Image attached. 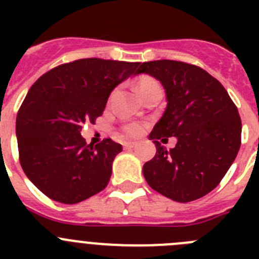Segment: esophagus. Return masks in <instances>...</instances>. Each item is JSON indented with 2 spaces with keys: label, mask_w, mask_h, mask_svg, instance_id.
Returning <instances> with one entry per match:
<instances>
[{
  "label": "esophagus",
  "mask_w": 259,
  "mask_h": 259,
  "mask_svg": "<svg viewBox=\"0 0 259 259\" xmlns=\"http://www.w3.org/2000/svg\"><path fill=\"white\" fill-rule=\"evenodd\" d=\"M123 146H124L125 149H131V148L136 146V143H134V141H127V143L123 144Z\"/></svg>",
  "instance_id": "1"
}]
</instances>
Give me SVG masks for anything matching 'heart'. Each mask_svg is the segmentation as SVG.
Listing matches in <instances>:
<instances>
[{
    "mask_svg": "<svg viewBox=\"0 0 259 259\" xmlns=\"http://www.w3.org/2000/svg\"><path fill=\"white\" fill-rule=\"evenodd\" d=\"M158 88H161L159 84H158L155 80L149 79V77H144V79L139 80L136 84V92L139 93L141 97H143L145 93ZM141 131H143V127H141V124H139V123H127V124L123 127V132H124L127 136L131 137L139 136V135L141 134Z\"/></svg>",
    "mask_w": 259,
    "mask_h": 259,
    "instance_id": "obj_1",
    "label": "heart"
}]
</instances>
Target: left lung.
<instances>
[{
  "label": "left lung",
  "instance_id": "obj_1",
  "mask_svg": "<svg viewBox=\"0 0 259 259\" xmlns=\"http://www.w3.org/2000/svg\"><path fill=\"white\" fill-rule=\"evenodd\" d=\"M136 74L157 79L167 101L149 135L157 153L144 164V178L154 191L178 202L203 197L221 183L239 153L237 107L218 80L197 66L161 59L144 62ZM171 136L177 145L167 151L157 140Z\"/></svg>",
  "mask_w": 259,
  "mask_h": 259
}]
</instances>
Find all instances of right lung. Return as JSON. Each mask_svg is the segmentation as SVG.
Returning <instances> with one entry per match:
<instances>
[{
  "label": "right lung",
  "instance_id": "obj_1",
  "mask_svg": "<svg viewBox=\"0 0 259 259\" xmlns=\"http://www.w3.org/2000/svg\"><path fill=\"white\" fill-rule=\"evenodd\" d=\"M140 62L87 58L53 68L27 93L17 115L20 164L45 196L81 202L106 188L122 145L87 144L80 131L102 115L110 93L136 75Z\"/></svg>",
  "mask_w": 259,
  "mask_h": 259
}]
</instances>
